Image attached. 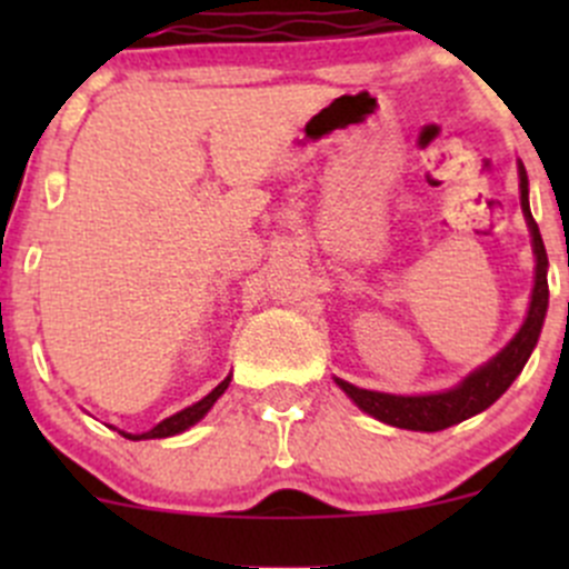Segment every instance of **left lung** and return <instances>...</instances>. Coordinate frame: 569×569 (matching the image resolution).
I'll list each match as a JSON object with an SVG mask.
<instances>
[{"label":"left lung","mask_w":569,"mask_h":569,"mask_svg":"<svg viewBox=\"0 0 569 569\" xmlns=\"http://www.w3.org/2000/svg\"><path fill=\"white\" fill-rule=\"evenodd\" d=\"M518 176L520 206H523L526 226H529L531 233L533 261H537V267H533L529 313H526L523 325H520V330L515 332L512 341H509L496 358H490L487 363H481L479 369L470 371L462 382H457L449 391L416 396L382 393L366 391V388L352 386V382L341 380V377H332L336 386L341 388L360 410L369 412L371 418H377V421L391 423V427L399 429H412V432H440V429H449L455 427V423L465 421V418L487 410L496 399H501V393L518 380L523 366L529 363L533 347H537L539 341V332H542L545 313H548V252H545L542 237H539V228L537 222H533L529 209V176H526L523 162H518Z\"/></svg>","instance_id":"left-lung-1"}]
</instances>
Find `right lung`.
Here are the masks:
<instances>
[{"label":"right lung","instance_id":"obj_1","mask_svg":"<svg viewBox=\"0 0 569 569\" xmlns=\"http://www.w3.org/2000/svg\"><path fill=\"white\" fill-rule=\"evenodd\" d=\"M228 386H231V375H228L226 380H222L220 386L214 388V391H211V393H206L203 399H200V401H194V405H189V407H183V410H178L176 416L164 418V421H159L157 427H153V429H148V432H142V435L120 432V435H123V438H129V440H153V438H170V435L187 432L189 427H194V423H198L200 418H203L206 412L211 410V407H214V401L220 399V396L228 391Z\"/></svg>","mask_w":569,"mask_h":569}]
</instances>
